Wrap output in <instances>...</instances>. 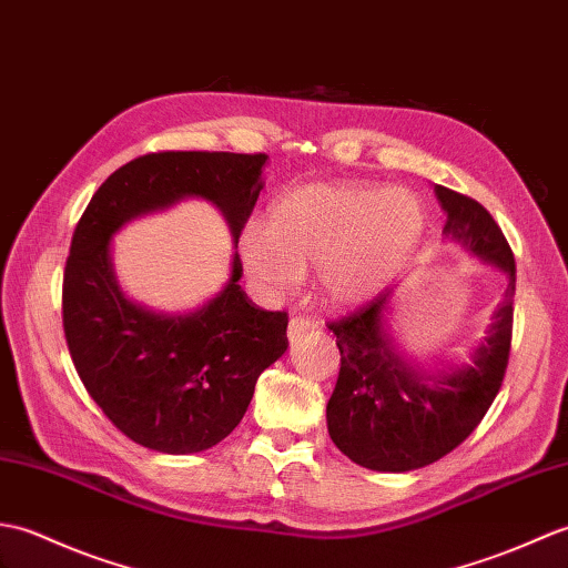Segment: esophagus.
<instances>
[{"label": "esophagus", "mask_w": 568, "mask_h": 568, "mask_svg": "<svg viewBox=\"0 0 568 568\" xmlns=\"http://www.w3.org/2000/svg\"><path fill=\"white\" fill-rule=\"evenodd\" d=\"M318 327H321V323H318V321H313V318H308V316H296V318L288 321L286 337L292 339V343H294V339H298L301 335L318 331Z\"/></svg>", "instance_id": "1"}]
</instances>
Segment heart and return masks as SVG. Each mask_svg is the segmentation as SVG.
I'll return each instance as SVG.
<instances>
[{"instance_id": "heart-1", "label": "heart", "mask_w": 568, "mask_h": 568, "mask_svg": "<svg viewBox=\"0 0 568 568\" xmlns=\"http://www.w3.org/2000/svg\"><path fill=\"white\" fill-rule=\"evenodd\" d=\"M427 209L410 189L369 182H308L274 201L267 229L247 225L241 257L272 296L296 292L316 267L325 306L349 311L394 284L420 247Z\"/></svg>"}]
</instances>
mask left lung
<instances>
[{
	"mask_svg": "<svg viewBox=\"0 0 568 568\" xmlns=\"http://www.w3.org/2000/svg\"><path fill=\"white\" fill-rule=\"evenodd\" d=\"M447 221L443 235L471 257L508 276L471 362L423 369L396 343L386 316L394 292L331 323L339 347V376L327 400V433L335 447L372 471H413L459 447L481 423L503 384L513 337L515 260L506 235L478 201L435 184Z\"/></svg>",
	"mask_w": 568,
	"mask_h": 568,
	"instance_id": "left-lung-1",
	"label": "left lung"
}]
</instances>
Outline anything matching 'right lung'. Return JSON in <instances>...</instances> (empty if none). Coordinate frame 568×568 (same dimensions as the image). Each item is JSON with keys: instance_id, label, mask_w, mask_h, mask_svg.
Returning a JSON list of instances; mask_svg holds the SVG:
<instances>
[{"instance_id": "obj_1", "label": "right lung", "mask_w": 568, "mask_h": 568, "mask_svg": "<svg viewBox=\"0 0 568 568\" xmlns=\"http://www.w3.org/2000/svg\"><path fill=\"white\" fill-rule=\"evenodd\" d=\"M267 155L150 153L97 189L74 229L62 280V325L84 388L133 443L162 455H194L243 420L260 374L286 347L288 318L241 288L243 264L204 306L162 313L123 294L111 241L125 223L184 199L216 206L237 247L262 192Z\"/></svg>"}]
</instances>
